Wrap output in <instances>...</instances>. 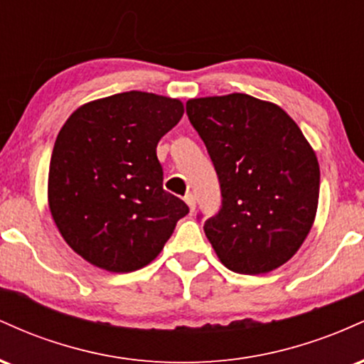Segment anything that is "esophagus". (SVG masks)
<instances>
[{
	"instance_id": "34e87169",
	"label": "esophagus",
	"mask_w": 364,
	"mask_h": 364,
	"mask_svg": "<svg viewBox=\"0 0 364 364\" xmlns=\"http://www.w3.org/2000/svg\"><path fill=\"white\" fill-rule=\"evenodd\" d=\"M185 202H186V205L190 207V210L193 212V210H195V205H196L193 193H186V196H185Z\"/></svg>"
}]
</instances>
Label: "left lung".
I'll return each mask as SVG.
<instances>
[{"label": "left lung", "instance_id": "obj_1", "mask_svg": "<svg viewBox=\"0 0 364 364\" xmlns=\"http://www.w3.org/2000/svg\"><path fill=\"white\" fill-rule=\"evenodd\" d=\"M186 114L220 183L223 205L203 224L212 248L232 272H272L301 248L315 220V150L282 107L248 94L190 99Z\"/></svg>", "mask_w": 364, "mask_h": 364}]
</instances>
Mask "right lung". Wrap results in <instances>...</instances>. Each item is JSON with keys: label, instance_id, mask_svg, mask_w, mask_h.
Returning <instances> with one entry per match:
<instances>
[{"label": "right lung", "instance_id": "1", "mask_svg": "<svg viewBox=\"0 0 364 364\" xmlns=\"http://www.w3.org/2000/svg\"><path fill=\"white\" fill-rule=\"evenodd\" d=\"M183 102L129 90L83 104L54 141L49 210L63 240L107 272H133L164 248L190 208L162 188L157 144Z\"/></svg>", "mask_w": 364, "mask_h": 364}]
</instances>
